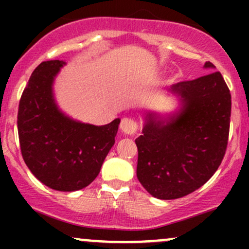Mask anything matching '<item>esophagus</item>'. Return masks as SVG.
I'll list each match as a JSON object with an SVG mask.
<instances>
[{"label":"esophagus","mask_w":249,"mask_h":249,"mask_svg":"<svg viewBox=\"0 0 249 249\" xmlns=\"http://www.w3.org/2000/svg\"><path fill=\"white\" fill-rule=\"evenodd\" d=\"M138 128L137 123L131 118H123L121 122V130L125 134H133Z\"/></svg>","instance_id":"1"}]
</instances>
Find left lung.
Here are the masks:
<instances>
[{"instance_id": "left-lung-1", "label": "left lung", "mask_w": 249, "mask_h": 249, "mask_svg": "<svg viewBox=\"0 0 249 249\" xmlns=\"http://www.w3.org/2000/svg\"><path fill=\"white\" fill-rule=\"evenodd\" d=\"M205 69L215 67L206 62ZM179 107L167 115L145 111L137 178L157 199L194 192L215 173L227 147L231 93L219 71L168 88Z\"/></svg>"}]
</instances>
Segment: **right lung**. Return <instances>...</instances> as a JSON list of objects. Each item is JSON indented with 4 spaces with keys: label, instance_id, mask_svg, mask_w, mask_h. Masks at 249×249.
I'll return each mask as SVG.
<instances>
[{
    "label": "right lung",
    "instance_id": "obj_1",
    "mask_svg": "<svg viewBox=\"0 0 249 249\" xmlns=\"http://www.w3.org/2000/svg\"><path fill=\"white\" fill-rule=\"evenodd\" d=\"M67 62H43L31 73L22 93L17 116L19 145L30 172L45 186L73 192L98 176L115 144L121 119L107 125L82 123L59 108L56 77Z\"/></svg>",
    "mask_w": 249,
    "mask_h": 249
}]
</instances>
